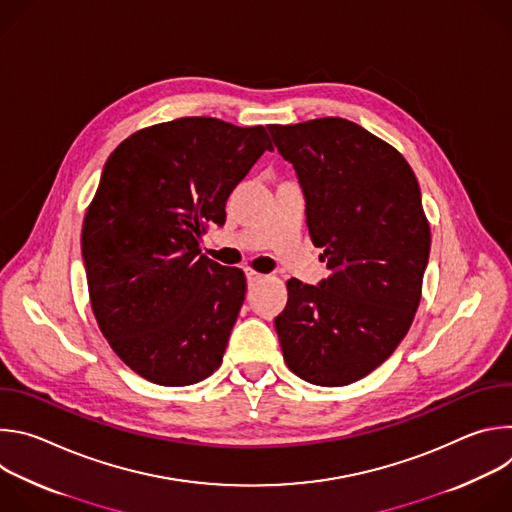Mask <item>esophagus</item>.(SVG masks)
Segmentation results:
<instances>
[{
	"instance_id": "34e87169",
	"label": "esophagus",
	"mask_w": 512,
	"mask_h": 512,
	"mask_svg": "<svg viewBox=\"0 0 512 512\" xmlns=\"http://www.w3.org/2000/svg\"><path fill=\"white\" fill-rule=\"evenodd\" d=\"M245 277H247V283H249V285H255V283L263 281L267 275L257 273V271H253V269H245Z\"/></svg>"
}]
</instances>
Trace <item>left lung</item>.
Here are the masks:
<instances>
[{"label":"left lung","mask_w":512,"mask_h":512,"mask_svg":"<svg viewBox=\"0 0 512 512\" xmlns=\"http://www.w3.org/2000/svg\"><path fill=\"white\" fill-rule=\"evenodd\" d=\"M267 129L330 269L318 285L287 281L275 318L283 360L312 385L344 387L393 354L417 312L431 245L419 184L395 148L348 119Z\"/></svg>","instance_id":"1"}]
</instances>
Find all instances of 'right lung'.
<instances>
[{"instance_id":"1","label":"right lung","mask_w":512,"mask_h":512,"mask_svg":"<svg viewBox=\"0 0 512 512\" xmlns=\"http://www.w3.org/2000/svg\"><path fill=\"white\" fill-rule=\"evenodd\" d=\"M267 150L261 125L182 117L135 131L105 162L83 263L99 328L139 377L184 387L221 367L247 281L198 245Z\"/></svg>"}]
</instances>
